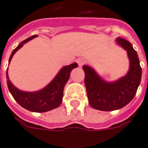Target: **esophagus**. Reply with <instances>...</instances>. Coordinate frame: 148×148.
I'll return each mask as SVG.
<instances>
[{
	"mask_svg": "<svg viewBox=\"0 0 148 148\" xmlns=\"http://www.w3.org/2000/svg\"><path fill=\"white\" fill-rule=\"evenodd\" d=\"M85 62H86V60H85V59L84 58H79L77 60V63L79 64V66H83L84 64H85Z\"/></svg>",
	"mask_w": 148,
	"mask_h": 148,
	"instance_id": "obj_1",
	"label": "esophagus"
}]
</instances>
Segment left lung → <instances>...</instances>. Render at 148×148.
<instances>
[{
	"instance_id": "obj_1",
	"label": "left lung",
	"mask_w": 148,
	"mask_h": 148,
	"mask_svg": "<svg viewBox=\"0 0 148 148\" xmlns=\"http://www.w3.org/2000/svg\"><path fill=\"white\" fill-rule=\"evenodd\" d=\"M115 42L127 51L130 60V69L125 76L114 82H106L92 67L83 66L89 105L103 111L121 109L129 104L134 97L142 78L139 59L132 44L121 38H117Z\"/></svg>"
}]
</instances>
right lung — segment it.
<instances>
[{"label":"right lung","mask_w":148,"mask_h":148,"mask_svg":"<svg viewBox=\"0 0 148 148\" xmlns=\"http://www.w3.org/2000/svg\"><path fill=\"white\" fill-rule=\"evenodd\" d=\"M36 37L38 36L33 35L26 40H23V42L18 44V47L14 50L10 56L9 64L10 63V60L14 53L18 49L21 48L23 44L28 42V41L32 40ZM76 67H78L77 63H73L69 65L62 67L50 84H47L43 88L36 92H24L18 89L10 82L7 70L6 79L8 88L14 100L24 109L33 112H47L55 108H57L61 104L64 86L69 80L70 72Z\"/></svg>","instance_id":"add662e5"}]
</instances>
